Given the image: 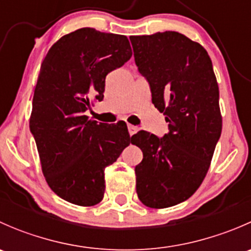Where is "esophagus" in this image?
I'll return each mask as SVG.
<instances>
[{
	"label": "esophagus",
	"instance_id": "esophagus-1",
	"mask_svg": "<svg viewBox=\"0 0 251 251\" xmlns=\"http://www.w3.org/2000/svg\"><path fill=\"white\" fill-rule=\"evenodd\" d=\"M127 128H128V133H130V136L135 135V133L137 132V131H138V127H137V126L130 125V124H128V125H127Z\"/></svg>",
	"mask_w": 251,
	"mask_h": 251
}]
</instances>
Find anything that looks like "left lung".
I'll return each mask as SVG.
<instances>
[{
  "instance_id": "1",
  "label": "left lung",
  "mask_w": 251,
  "mask_h": 251,
  "mask_svg": "<svg viewBox=\"0 0 251 251\" xmlns=\"http://www.w3.org/2000/svg\"><path fill=\"white\" fill-rule=\"evenodd\" d=\"M130 41L151 102L169 123L161 138L147 131L133 135L143 153L135 168L136 191L146 206L164 209L193 196L206 176L222 130L219 85L206 50L179 32Z\"/></svg>"
}]
</instances>
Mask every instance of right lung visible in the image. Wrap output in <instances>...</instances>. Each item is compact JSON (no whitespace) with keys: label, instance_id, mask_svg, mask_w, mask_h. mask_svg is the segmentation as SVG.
Segmentation results:
<instances>
[{"label":"right lung","instance_id":"obj_1","mask_svg":"<svg viewBox=\"0 0 251 251\" xmlns=\"http://www.w3.org/2000/svg\"><path fill=\"white\" fill-rule=\"evenodd\" d=\"M131 55L124 35L82 27L60 37L42 62L30 131L48 186L69 203H100L104 169L132 143L125 123L98 124L85 115L95 100L104 97L105 76Z\"/></svg>","mask_w":251,"mask_h":251}]
</instances>
